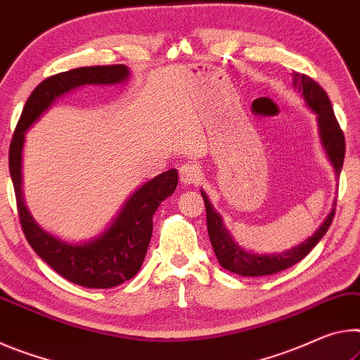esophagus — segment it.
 Wrapping results in <instances>:
<instances>
[{"label":"esophagus","instance_id":"1","mask_svg":"<svg viewBox=\"0 0 360 360\" xmlns=\"http://www.w3.org/2000/svg\"><path fill=\"white\" fill-rule=\"evenodd\" d=\"M180 181L184 185H196L202 180V170L198 164L194 162H186L180 167Z\"/></svg>","mask_w":360,"mask_h":360}]
</instances>
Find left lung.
<instances>
[{
	"instance_id": "obj_1",
	"label": "left lung",
	"mask_w": 360,
	"mask_h": 360,
	"mask_svg": "<svg viewBox=\"0 0 360 360\" xmlns=\"http://www.w3.org/2000/svg\"><path fill=\"white\" fill-rule=\"evenodd\" d=\"M293 89L300 92L303 97L306 107L316 115L317 129H319L321 145L328 158L330 164L335 169V176H340L341 167H343L345 159V135L338 126L337 117L333 115L332 103H330L326 91L317 84L309 76L293 73ZM205 214H207V231L210 238V244L214 247L215 257L223 268L231 271L245 278H258V276H268L279 273L282 269H287L298 263L300 260L308 255L314 249L317 243L323 238L327 229L332 225L335 215V204L330 210L327 219L322 221V225L316 229L313 236L304 239L303 243L292 247V249L276 253H255L245 250L236 243L231 233L223 223L221 215L210 204L207 194L201 190Z\"/></svg>"
}]
</instances>
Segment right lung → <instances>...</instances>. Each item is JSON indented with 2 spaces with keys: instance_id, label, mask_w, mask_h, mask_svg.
<instances>
[{
  "instance_id": "1",
  "label": "right lung",
  "mask_w": 360,
  "mask_h": 360,
  "mask_svg": "<svg viewBox=\"0 0 360 360\" xmlns=\"http://www.w3.org/2000/svg\"><path fill=\"white\" fill-rule=\"evenodd\" d=\"M126 65L81 67L44 79L28 97L9 146V172L23 234L37 255L70 282L89 288H111L132 279L141 268L153 234V215L172 196L175 169L140 185L102 233L81 243H68L41 228L23 201L22 153L25 134L58 98L82 86H116L129 81Z\"/></svg>"
}]
</instances>
